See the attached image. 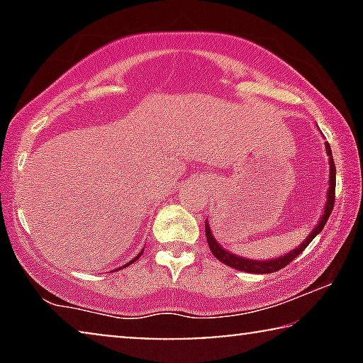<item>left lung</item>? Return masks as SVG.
<instances>
[{"label": "left lung", "instance_id": "8db88e82", "mask_svg": "<svg viewBox=\"0 0 363 363\" xmlns=\"http://www.w3.org/2000/svg\"><path fill=\"white\" fill-rule=\"evenodd\" d=\"M325 150H327V155L330 157V160H329V163H330V177H329V191H327L325 210H324V215H322V218H320L319 225L314 228V231H312L311 235L307 236V240L302 242V245L297 247V250L287 252V255L277 257V259H269V261L245 259V257L235 256V255H231V252H228L226 250H223V247L216 242L215 238H213L208 223H205L206 241H208V246H210V251L213 252V256H215L218 261H221L223 264L233 267V269L252 272V274H267V272H276V271L282 269V267H286L291 261H294V257L299 256L301 252L304 251L307 246H309V242L314 240V238L319 235L322 230H324L325 223H327V220H329L332 210H334V201H335V163H334V158H332V150H330L329 143H325Z\"/></svg>", "mask_w": 363, "mask_h": 363}]
</instances>
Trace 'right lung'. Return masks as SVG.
Here are the masks:
<instances>
[{"mask_svg":"<svg viewBox=\"0 0 363 363\" xmlns=\"http://www.w3.org/2000/svg\"><path fill=\"white\" fill-rule=\"evenodd\" d=\"M142 252H143V251H142ZM142 252H140V255H138V256H142ZM138 256H137L135 259H133V261H137V259H138ZM133 261H130V262H133ZM130 262H128V264H130ZM128 264H127V266H128Z\"/></svg>","mask_w":363,"mask_h":363,"instance_id":"right-lung-1","label":"right lung"}]
</instances>
